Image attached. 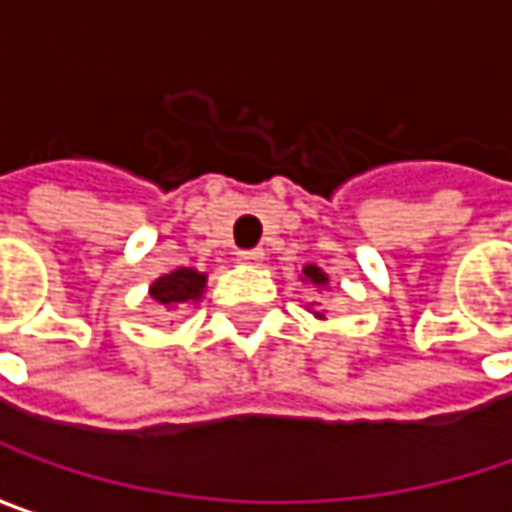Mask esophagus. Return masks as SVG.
Listing matches in <instances>:
<instances>
[{
    "label": "esophagus",
    "mask_w": 512,
    "mask_h": 512,
    "mask_svg": "<svg viewBox=\"0 0 512 512\" xmlns=\"http://www.w3.org/2000/svg\"><path fill=\"white\" fill-rule=\"evenodd\" d=\"M263 257H266L263 249H246V252H237V260H240L243 266H260V263H263Z\"/></svg>",
    "instance_id": "34e87169"
}]
</instances>
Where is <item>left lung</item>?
Returning <instances> with one entry per match:
<instances>
[{
    "mask_svg": "<svg viewBox=\"0 0 512 512\" xmlns=\"http://www.w3.org/2000/svg\"><path fill=\"white\" fill-rule=\"evenodd\" d=\"M303 280H306V283H312V286H326V283H329L326 272L318 269V266H312V263H306V266H303ZM315 315L323 318V312H315Z\"/></svg>",
    "mask_w": 512,
    "mask_h": 512,
    "instance_id": "left-lung-1",
    "label": "left lung"
}]
</instances>
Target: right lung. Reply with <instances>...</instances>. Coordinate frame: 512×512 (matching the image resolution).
<instances>
[{"label": "right lung", "mask_w": 512, "mask_h": 512, "mask_svg": "<svg viewBox=\"0 0 512 512\" xmlns=\"http://www.w3.org/2000/svg\"><path fill=\"white\" fill-rule=\"evenodd\" d=\"M203 289H206V275L197 269H189V266H180V269L154 280L148 295L154 298V303H160L166 309H180V306H189L203 298Z\"/></svg>", "instance_id": "1"}]
</instances>
